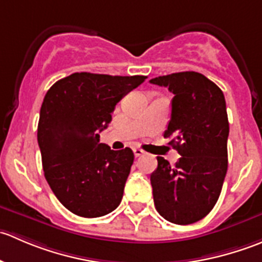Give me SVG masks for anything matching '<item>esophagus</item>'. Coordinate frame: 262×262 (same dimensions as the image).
Segmentation results:
<instances>
[{
	"mask_svg": "<svg viewBox=\"0 0 262 262\" xmlns=\"http://www.w3.org/2000/svg\"><path fill=\"white\" fill-rule=\"evenodd\" d=\"M133 152H134V156H136V157H141L142 155H144V150L141 149V148H134Z\"/></svg>",
	"mask_w": 262,
	"mask_h": 262,
	"instance_id": "34e87169",
	"label": "esophagus"
}]
</instances>
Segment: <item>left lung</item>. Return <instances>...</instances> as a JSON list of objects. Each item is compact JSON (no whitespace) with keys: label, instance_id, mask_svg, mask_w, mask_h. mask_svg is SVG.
<instances>
[{"label":"left lung","instance_id":"8db88e82","mask_svg":"<svg viewBox=\"0 0 262 262\" xmlns=\"http://www.w3.org/2000/svg\"><path fill=\"white\" fill-rule=\"evenodd\" d=\"M168 87L173 96L171 118L163 137L181 156L175 166L157 157L150 175L157 212L175 224H191L215 205L227 168L229 134L226 100L222 90L204 75L192 71L152 78Z\"/></svg>","mask_w":262,"mask_h":262}]
</instances>
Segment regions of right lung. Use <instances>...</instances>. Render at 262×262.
I'll return each mask as SVG.
<instances>
[{
  "label": "right lung",
  "mask_w": 262,
  "mask_h": 262,
  "mask_svg": "<svg viewBox=\"0 0 262 262\" xmlns=\"http://www.w3.org/2000/svg\"><path fill=\"white\" fill-rule=\"evenodd\" d=\"M146 78L77 72L47 92L38 124L44 176L76 215L97 218L120 204L133 150L110 149L99 133L112 121L115 105Z\"/></svg>",
  "instance_id": "obj_1"
}]
</instances>
